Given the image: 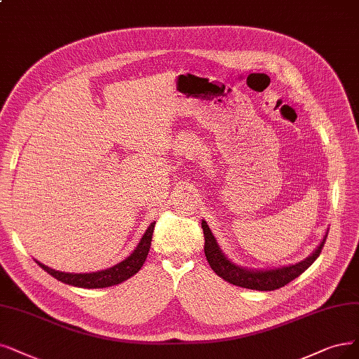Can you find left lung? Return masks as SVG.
Here are the masks:
<instances>
[{
	"mask_svg": "<svg viewBox=\"0 0 359 359\" xmlns=\"http://www.w3.org/2000/svg\"><path fill=\"white\" fill-rule=\"evenodd\" d=\"M201 226L205 238L204 253L211 269H213L220 278H223L224 281H228L233 285L248 288V290H259V291L278 290L287 285L293 280H296V278L306 271L318 259V256H320L328 233L327 231L323 241L315 248V251L311 256H308L306 259L296 264H288V266L273 268V269H251V268H244L241 264H236L231 259L224 256L222 248L217 244V240L215 238L213 232H211V229L208 228L205 220H203Z\"/></svg>",
	"mask_w": 359,
	"mask_h": 359,
	"instance_id": "obj_1",
	"label": "left lung"
}]
</instances>
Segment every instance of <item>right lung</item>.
<instances>
[{"label":"right lung","instance_id":"obj_1","mask_svg":"<svg viewBox=\"0 0 359 359\" xmlns=\"http://www.w3.org/2000/svg\"><path fill=\"white\" fill-rule=\"evenodd\" d=\"M154 226H155V222H152L149 224V228L146 229V232L143 233L137 247L128 257H126L123 262L116 263L115 266L108 268V269L90 272V273H71V272H60L56 269H51V268L46 266V264H43L41 262H38V260H35V262L47 273H50L53 278H56V280H59L65 284H69L74 287H81V288L112 287L116 284H121L123 281L128 280V278L136 275L140 271V268L143 266V263L149 253Z\"/></svg>","mask_w":359,"mask_h":359}]
</instances>
